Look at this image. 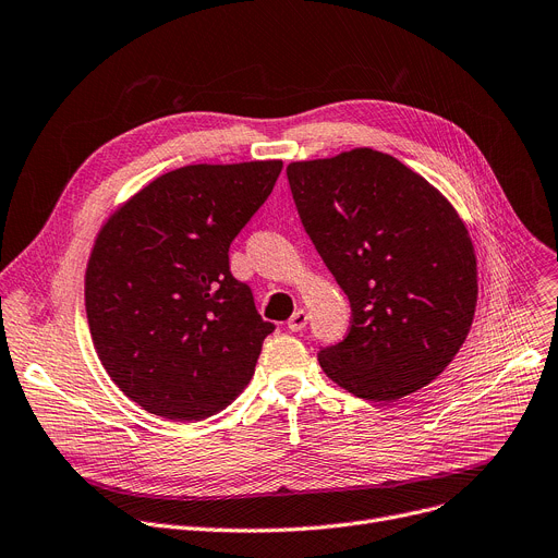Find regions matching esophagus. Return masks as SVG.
I'll return each instance as SVG.
<instances>
[{"label": "esophagus", "instance_id": "1", "mask_svg": "<svg viewBox=\"0 0 558 558\" xmlns=\"http://www.w3.org/2000/svg\"><path fill=\"white\" fill-rule=\"evenodd\" d=\"M305 326H307V312H305V310H296L294 314H291L289 324H287V328H289L291 332H301Z\"/></svg>", "mask_w": 558, "mask_h": 558}]
</instances>
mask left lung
Returning a JSON list of instances; mask_svg holds the SVG:
<instances>
[{
  "label": "left lung",
  "instance_id": "8db88e82",
  "mask_svg": "<svg viewBox=\"0 0 558 558\" xmlns=\"http://www.w3.org/2000/svg\"><path fill=\"white\" fill-rule=\"evenodd\" d=\"M287 179L353 312L343 341L318 350L320 368L371 402L429 385L459 353L477 305L475 248L450 201L366 146L291 162Z\"/></svg>",
  "mask_w": 558,
  "mask_h": 558
}]
</instances>
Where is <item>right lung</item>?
Instances as JSON below:
<instances>
[{
	"mask_svg": "<svg viewBox=\"0 0 558 558\" xmlns=\"http://www.w3.org/2000/svg\"><path fill=\"white\" fill-rule=\"evenodd\" d=\"M282 162L187 165L158 175L99 230L85 271L97 355L133 402L171 421L219 414L255 373L262 320L228 248Z\"/></svg>",
	"mask_w": 558,
	"mask_h": 558,
	"instance_id": "right-lung-1",
	"label": "right lung"
}]
</instances>
